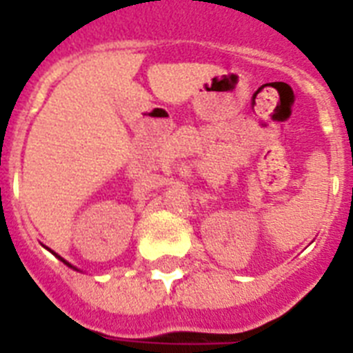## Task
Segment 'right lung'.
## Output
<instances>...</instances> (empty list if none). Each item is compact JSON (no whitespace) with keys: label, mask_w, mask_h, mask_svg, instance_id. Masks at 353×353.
Instances as JSON below:
<instances>
[{"label":"right lung","mask_w":353,"mask_h":353,"mask_svg":"<svg viewBox=\"0 0 353 353\" xmlns=\"http://www.w3.org/2000/svg\"><path fill=\"white\" fill-rule=\"evenodd\" d=\"M52 254H54V256H56V258H58V260H61V261H63V263H65V265H68V267H70V269H76V267H74V265H70V263H68V261H65V260H63V258H61V256H58V254H56V252H52ZM76 270H77V269H76Z\"/></svg>","instance_id":"add662e5"}]
</instances>
